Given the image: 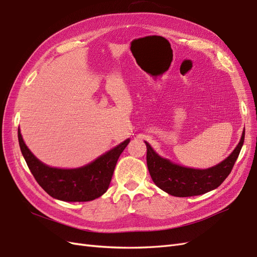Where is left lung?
<instances>
[{"label": "left lung", "mask_w": 257, "mask_h": 257, "mask_svg": "<svg viewBox=\"0 0 257 257\" xmlns=\"http://www.w3.org/2000/svg\"><path fill=\"white\" fill-rule=\"evenodd\" d=\"M244 133L243 131L238 146L229 157L206 170L185 168L173 163L156 154L151 146L145 142L147 146V166L150 176L159 188L174 197H192L209 192L217 188L230 174L243 145Z\"/></svg>", "instance_id": "obj_1"}]
</instances>
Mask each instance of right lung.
I'll return each instance as SVG.
<instances>
[{
	"instance_id": "1",
	"label": "right lung",
	"mask_w": 257,
	"mask_h": 257,
	"mask_svg": "<svg viewBox=\"0 0 257 257\" xmlns=\"http://www.w3.org/2000/svg\"><path fill=\"white\" fill-rule=\"evenodd\" d=\"M20 150L38 184L51 197L67 202H86L102 196L111 182L115 164L130 140L79 169H56L47 166L28 149L18 130Z\"/></svg>"
}]
</instances>
